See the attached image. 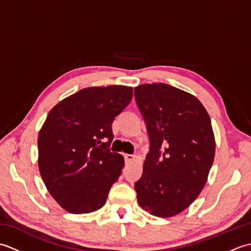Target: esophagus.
<instances>
[{
	"mask_svg": "<svg viewBox=\"0 0 251 251\" xmlns=\"http://www.w3.org/2000/svg\"><path fill=\"white\" fill-rule=\"evenodd\" d=\"M135 155H132V154H124V158H125V163L126 164H129L135 159Z\"/></svg>",
	"mask_w": 251,
	"mask_h": 251,
	"instance_id": "1",
	"label": "esophagus"
}]
</instances>
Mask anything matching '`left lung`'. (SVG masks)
<instances>
[{"instance_id":"left-lung-1","label":"left lung","mask_w":251,"mask_h":251,"mask_svg":"<svg viewBox=\"0 0 251 251\" xmlns=\"http://www.w3.org/2000/svg\"><path fill=\"white\" fill-rule=\"evenodd\" d=\"M135 98L150 138L137 200L153 216L173 217L207 182L216 151L210 117L193 95L164 83L139 85Z\"/></svg>"}]
</instances>
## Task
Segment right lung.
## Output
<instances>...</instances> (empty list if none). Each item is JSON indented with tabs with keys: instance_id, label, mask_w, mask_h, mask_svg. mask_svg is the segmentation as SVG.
I'll list each match as a JSON object with an SVG mask.
<instances>
[{
	"instance_id": "right-lung-1",
	"label": "right lung",
	"mask_w": 251,
	"mask_h": 251,
	"mask_svg": "<svg viewBox=\"0 0 251 251\" xmlns=\"http://www.w3.org/2000/svg\"><path fill=\"white\" fill-rule=\"evenodd\" d=\"M132 98V87H87L52 108L37 138L39 169L63 209L88 214L105 204L124 158L111 152L112 123Z\"/></svg>"
}]
</instances>
